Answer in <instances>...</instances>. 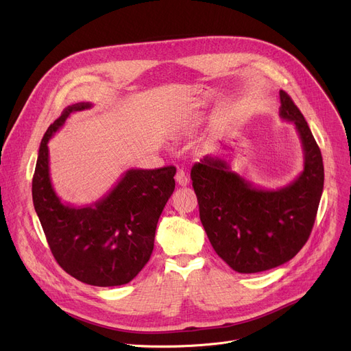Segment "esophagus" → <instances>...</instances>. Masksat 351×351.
Returning a JSON list of instances; mask_svg holds the SVG:
<instances>
[{
	"instance_id": "34e87169",
	"label": "esophagus",
	"mask_w": 351,
	"mask_h": 351,
	"mask_svg": "<svg viewBox=\"0 0 351 351\" xmlns=\"http://www.w3.org/2000/svg\"><path fill=\"white\" fill-rule=\"evenodd\" d=\"M176 182L180 186V187H186L189 184V177L187 174L182 171V170H178L177 174H176Z\"/></svg>"
}]
</instances>
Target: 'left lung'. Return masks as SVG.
Here are the masks:
<instances>
[{"label": "left lung", "mask_w": 351, "mask_h": 351, "mask_svg": "<svg viewBox=\"0 0 351 351\" xmlns=\"http://www.w3.org/2000/svg\"><path fill=\"white\" fill-rule=\"evenodd\" d=\"M280 117L294 123L302 140L304 167L289 186H253L230 164L206 156L191 169L199 220L219 254L237 273H260L291 260L307 243L324 184V167L304 117L280 90Z\"/></svg>", "instance_id": "left-lung-1"}]
</instances>
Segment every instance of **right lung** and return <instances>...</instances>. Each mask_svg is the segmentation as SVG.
<instances>
[{
  "mask_svg": "<svg viewBox=\"0 0 351 351\" xmlns=\"http://www.w3.org/2000/svg\"><path fill=\"white\" fill-rule=\"evenodd\" d=\"M91 107L69 106L48 127L32 177V202L61 269L86 285L112 287L130 282L152 257L158 219L176 187V167L131 169L91 206L61 203L49 178L48 141L71 112Z\"/></svg>",
  "mask_w": 351,
  "mask_h": 351,
  "instance_id": "1",
  "label": "right lung"
}]
</instances>
